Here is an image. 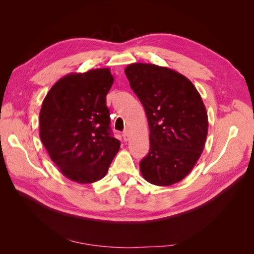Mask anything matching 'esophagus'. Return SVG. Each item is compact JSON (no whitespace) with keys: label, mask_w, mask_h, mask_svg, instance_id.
Returning a JSON list of instances; mask_svg holds the SVG:
<instances>
[{"label":"esophagus","mask_w":254,"mask_h":254,"mask_svg":"<svg viewBox=\"0 0 254 254\" xmlns=\"http://www.w3.org/2000/svg\"><path fill=\"white\" fill-rule=\"evenodd\" d=\"M122 136H123L124 141H128V138H130V131H128L127 128H126V130H124L122 133Z\"/></svg>","instance_id":"34e87169"}]
</instances>
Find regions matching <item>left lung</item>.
Returning <instances> with one entry per match:
<instances>
[{"label": "left lung", "mask_w": 254, "mask_h": 254, "mask_svg": "<svg viewBox=\"0 0 254 254\" xmlns=\"http://www.w3.org/2000/svg\"><path fill=\"white\" fill-rule=\"evenodd\" d=\"M124 72L150 132L149 152L139 169L152 185H175L190 174L204 149L208 120L201 96L186 76L168 67L133 63Z\"/></svg>", "instance_id": "8db88e82"}]
</instances>
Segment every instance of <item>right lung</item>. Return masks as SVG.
<instances>
[{"label": "right lung", "instance_id": "obj_1", "mask_svg": "<svg viewBox=\"0 0 254 254\" xmlns=\"http://www.w3.org/2000/svg\"><path fill=\"white\" fill-rule=\"evenodd\" d=\"M109 68L68 74L52 86L39 115L40 139L62 174L78 183L102 179L119 152L106 96Z\"/></svg>", "mask_w": 254, "mask_h": 254}]
</instances>
